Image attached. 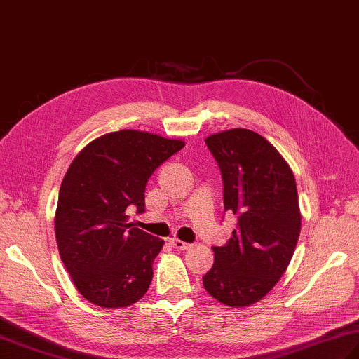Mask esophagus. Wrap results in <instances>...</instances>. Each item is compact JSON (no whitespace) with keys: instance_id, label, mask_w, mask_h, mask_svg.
Returning a JSON list of instances; mask_svg holds the SVG:
<instances>
[{"instance_id":"esophagus-1","label":"esophagus","mask_w":359,"mask_h":359,"mask_svg":"<svg viewBox=\"0 0 359 359\" xmlns=\"http://www.w3.org/2000/svg\"><path fill=\"white\" fill-rule=\"evenodd\" d=\"M170 245H171L172 248H175V250H188L189 247H191V243L184 242V241L177 239V238H171V239H170Z\"/></svg>"}]
</instances>
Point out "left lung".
<instances>
[{
  "instance_id": "left-lung-1",
  "label": "left lung",
  "mask_w": 359,
  "mask_h": 359,
  "mask_svg": "<svg viewBox=\"0 0 359 359\" xmlns=\"http://www.w3.org/2000/svg\"><path fill=\"white\" fill-rule=\"evenodd\" d=\"M205 143L222 172L224 208L238 225L224 247H212L203 287L228 307H247L271 292L293 257L301 233L294 175L279 151L250 129H226Z\"/></svg>"
}]
</instances>
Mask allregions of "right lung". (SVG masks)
I'll use <instances>...</instances> for the list:
<instances>
[{
    "label": "right lung",
    "mask_w": 359,
    "mask_h": 359,
    "mask_svg": "<svg viewBox=\"0 0 359 359\" xmlns=\"http://www.w3.org/2000/svg\"><path fill=\"white\" fill-rule=\"evenodd\" d=\"M185 147L137 129L88 143L67 168L55 211L60 257L79 293L103 309L133 306L148 292L165 241L129 222L144 211L147 182Z\"/></svg>",
    "instance_id": "add662e5"
}]
</instances>
